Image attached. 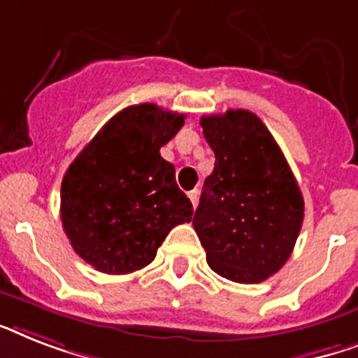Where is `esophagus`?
<instances>
[{
  "label": "esophagus",
  "instance_id": "obj_1",
  "mask_svg": "<svg viewBox=\"0 0 358 358\" xmlns=\"http://www.w3.org/2000/svg\"><path fill=\"white\" fill-rule=\"evenodd\" d=\"M199 194H200L199 189H193V191H189L187 193V196H189V200H191L193 208H196V204H199Z\"/></svg>",
  "mask_w": 358,
  "mask_h": 358
}]
</instances>
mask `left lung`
Segmentation results:
<instances>
[{
  "label": "left lung",
  "mask_w": 358,
  "mask_h": 358,
  "mask_svg": "<svg viewBox=\"0 0 358 358\" xmlns=\"http://www.w3.org/2000/svg\"><path fill=\"white\" fill-rule=\"evenodd\" d=\"M215 152L193 226L209 268L235 283H261L287 263L303 222V196L283 152L255 113L200 119Z\"/></svg>",
  "instance_id": "obj_1"
}]
</instances>
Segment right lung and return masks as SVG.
<instances>
[{
	"mask_svg": "<svg viewBox=\"0 0 358 358\" xmlns=\"http://www.w3.org/2000/svg\"><path fill=\"white\" fill-rule=\"evenodd\" d=\"M184 113L152 103L115 113L69 165L60 219L80 257L104 274H130L152 263L193 206L159 149L184 127Z\"/></svg>",
	"mask_w": 358,
	"mask_h": 358,
	"instance_id": "1",
	"label": "right lung"
}]
</instances>
